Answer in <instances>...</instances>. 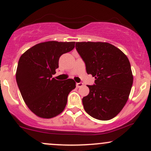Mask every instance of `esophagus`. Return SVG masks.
<instances>
[{
	"label": "esophagus",
	"mask_w": 151,
	"mask_h": 151,
	"mask_svg": "<svg viewBox=\"0 0 151 151\" xmlns=\"http://www.w3.org/2000/svg\"><path fill=\"white\" fill-rule=\"evenodd\" d=\"M83 85H84V84L82 83V82H80V83H76V86H77L78 88L81 87V86H82Z\"/></svg>",
	"instance_id": "obj_1"
}]
</instances>
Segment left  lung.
I'll list each match as a JSON object with an SVG mask.
<instances>
[{
	"label": "left lung",
	"mask_w": 151,
	"mask_h": 151,
	"mask_svg": "<svg viewBox=\"0 0 151 151\" xmlns=\"http://www.w3.org/2000/svg\"><path fill=\"white\" fill-rule=\"evenodd\" d=\"M76 50L95 77L87 85L89 93L82 98L86 113L100 120H109L125 106L133 85L131 64L120 49L108 42H78Z\"/></svg>",
	"instance_id": "1"
}]
</instances>
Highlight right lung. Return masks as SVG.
Masks as SVG:
<instances>
[{
  "label": "right lung",
  "mask_w": 151,
  "mask_h": 151,
  "mask_svg": "<svg viewBox=\"0 0 151 151\" xmlns=\"http://www.w3.org/2000/svg\"><path fill=\"white\" fill-rule=\"evenodd\" d=\"M74 47L75 42L48 41L34 45L20 56L16 82L27 106L37 116L52 118L65 109L76 82L57 80L52 76L58 68L60 57Z\"/></svg>",
  "instance_id": "1"
}]
</instances>
